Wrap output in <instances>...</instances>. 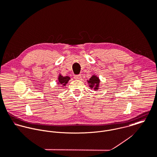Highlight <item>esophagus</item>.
Wrapping results in <instances>:
<instances>
[{
    "label": "esophagus",
    "instance_id": "1",
    "mask_svg": "<svg viewBox=\"0 0 157 157\" xmlns=\"http://www.w3.org/2000/svg\"><path fill=\"white\" fill-rule=\"evenodd\" d=\"M74 78L75 79H77V80H79V79H81V75H75L74 76Z\"/></svg>",
    "mask_w": 157,
    "mask_h": 157
}]
</instances>
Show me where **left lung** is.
Instances as JSON below:
<instances>
[{
	"mask_svg": "<svg viewBox=\"0 0 157 157\" xmlns=\"http://www.w3.org/2000/svg\"><path fill=\"white\" fill-rule=\"evenodd\" d=\"M89 87L90 89H93L95 90H97L99 88V84H100V79L99 78L97 77L96 75H92V76L90 78L89 81H87Z\"/></svg>",
	"mask_w": 157,
	"mask_h": 157,
	"instance_id": "left-lung-1",
	"label": "left lung"
}]
</instances>
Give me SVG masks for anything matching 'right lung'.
I'll use <instances>...</instances> for the list:
<instances>
[{
    "instance_id": "add662e5",
    "label": "right lung",
    "mask_w": 157,
    "mask_h": 157,
    "mask_svg": "<svg viewBox=\"0 0 157 157\" xmlns=\"http://www.w3.org/2000/svg\"><path fill=\"white\" fill-rule=\"evenodd\" d=\"M70 79L69 76H63L61 75H59L57 84H60V86H65L68 83V81Z\"/></svg>"
}]
</instances>
